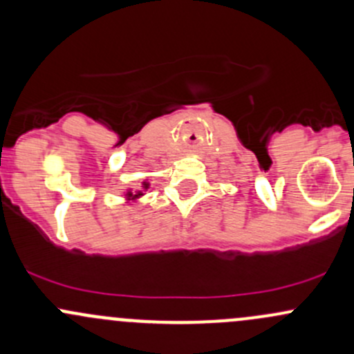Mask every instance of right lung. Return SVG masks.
Returning a JSON list of instances; mask_svg holds the SVG:
<instances>
[{"instance_id": "add662e5", "label": "right lung", "mask_w": 354, "mask_h": 354, "mask_svg": "<svg viewBox=\"0 0 354 354\" xmlns=\"http://www.w3.org/2000/svg\"><path fill=\"white\" fill-rule=\"evenodd\" d=\"M142 187H144V189H147V188H149V183H147V181H144V183H142ZM142 195H144L142 192H137L136 195H133L132 192H127V195H125V196H127L129 200H137V198H139V196H142Z\"/></svg>"}]
</instances>
